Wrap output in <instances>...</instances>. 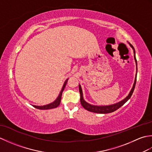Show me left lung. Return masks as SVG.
Instances as JSON below:
<instances>
[{"mask_svg":"<svg viewBox=\"0 0 152 152\" xmlns=\"http://www.w3.org/2000/svg\"><path fill=\"white\" fill-rule=\"evenodd\" d=\"M131 47L133 49V52H134V59L135 60V62H136L137 64V61L136 59V56H135V50L133 46V45H131L129 44ZM136 82H137V74H136V78H135L134 80V82L133 86V88L131 90V91L129 93V94L128 95L127 97L125 98L124 100H122L121 101L119 102L118 103H115V104H112V105H108V106H94V105H91L89 104L87 102H86L83 99V93H82V90L81 88V86L79 85V91L80 93V102H81V104L87 110H88L89 112H95V113H98V114H108V113H111L115 111L116 110H118L124 105L125 103L127 102L129 99L131 98V96L133 94V93L134 91V89L135 88V85H136Z\"/></svg>","mask_w":152,"mask_h":152,"instance_id":"left-lung-1","label":"left lung"}]
</instances>
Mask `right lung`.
I'll return each mask as SVG.
<instances>
[{
    "label": "right lung",
    "mask_w": 152,
    "mask_h": 152,
    "mask_svg": "<svg viewBox=\"0 0 152 152\" xmlns=\"http://www.w3.org/2000/svg\"><path fill=\"white\" fill-rule=\"evenodd\" d=\"M68 80L67 79L65 82L64 83V85L62 88V89H61V91L59 93V96H58V97L57 98V99L54 102L50 103L49 104H47V105H44V106H34L33 105L34 108H36L37 109H40V110H48V109H51V108H57L58 106L60 104V102H61V96H62V93L63 90L65 88V86L66 84V83L68 82Z\"/></svg>",
    "instance_id": "add662e5"
}]
</instances>
